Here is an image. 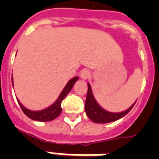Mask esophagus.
<instances>
[{
	"label": "esophagus",
	"mask_w": 159,
	"mask_h": 159,
	"mask_svg": "<svg viewBox=\"0 0 159 159\" xmlns=\"http://www.w3.org/2000/svg\"><path fill=\"white\" fill-rule=\"evenodd\" d=\"M90 76H91V74H90V72L87 69L82 70V72H81V74H80V77H81V78L83 80H87V78H89Z\"/></svg>",
	"instance_id": "obj_1"
}]
</instances>
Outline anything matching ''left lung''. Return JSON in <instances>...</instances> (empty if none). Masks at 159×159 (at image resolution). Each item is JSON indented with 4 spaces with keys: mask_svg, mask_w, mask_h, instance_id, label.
Listing matches in <instances>:
<instances>
[{
    "mask_svg": "<svg viewBox=\"0 0 159 159\" xmlns=\"http://www.w3.org/2000/svg\"><path fill=\"white\" fill-rule=\"evenodd\" d=\"M87 87H88V90H87V99H86V103H85V111H86V114L88 116V118L95 123L105 124L117 120L127 115L135 104V102H134L129 108L123 112H120V113L109 112L102 108L98 105L97 101L95 100L94 96L92 94V87L89 83H87Z\"/></svg>",
    "mask_w": 159,
    "mask_h": 159,
    "instance_id": "left-lung-1",
    "label": "left lung"
}]
</instances>
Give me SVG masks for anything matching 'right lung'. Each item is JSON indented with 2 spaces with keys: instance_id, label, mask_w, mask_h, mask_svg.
I'll list each match as a JSON object with an SVG mask.
<instances>
[{
  "instance_id": "add662e5",
  "label": "right lung",
  "mask_w": 159,
  "mask_h": 159,
  "mask_svg": "<svg viewBox=\"0 0 159 159\" xmlns=\"http://www.w3.org/2000/svg\"><path fill=\"white\" fill-rule=\"evenodd\" d=\"M78 80V77H75L73 78L70 80L69 82H67V85L65 86L62 92L60 93L59 97H57V99L56 100V102L53 103L52 106H50L48 108L42 110V111H30L27 108H25L23 105L21 104L20 102H19L18 103L20 106L21 110L23 111V112L25 114L26 116H28L29 118L32 119L34 120L37 121H51L56 119L57 116H59L61 112H62V107H61V103H62V100L64 99L66 96L70 92V91L72 90L73 85L75 84V82ZM12 83H13V79L11 78Z\"/></svg>"
}]
</instances>
